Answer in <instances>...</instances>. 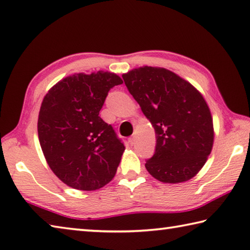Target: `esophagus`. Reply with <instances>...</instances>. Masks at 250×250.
<instances>
[{"instance_id": "1", "label": "esophagus", "mask_w": 250, "mask_h": 250, "mask_svg": "<svg viewBox=\"0 0 250 250\" xmlns=\"http://www.w3.org/2000/svg\"><path fill=\"white\" fill-rule=\"evenodd\" d=\"M128 141H129V143L132 145V144H134V141H135V137L134 135H132V137H130L129 139H128Z\"/></svg>"}]
</instances>
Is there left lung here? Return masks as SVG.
I'll use <instances>...</instances> for the list:
<instances>
[{
    "instance_id": "obj_1",
    "label": "left lung",
    "mask_w": 250,
    "mask_h": 250,
    "mask_svg": "<svg viewBox=\"0 0 250 250\" xmlns=\"http://www.w3.org/2000/svg\"><path fill=\"white\" fill-rule=\"evenodd\" d=\"M122 79L155 130V152L145 163L147 171L167 184L191 179L206 164L214 140L202 95L164 67H139Z\"/></svg>"
}]
</instances>
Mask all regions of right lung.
Segmentation results:
<instances>
[{
	"mask_svg": "<svg viewBox=\"0 0 250 250\" xmlns=\"http://www.w3.org/2000/svg\"><path fill=\"white\" fill-rule=\"evenodd\" d=\"M115 73L73 74L50 88L38 117L40 146L51 170L70 187L90 191L113 178L125 145L99 111L113 86Z\"/></svg>",
	"mask_w": 250,
	"mask_h": 250,
	"instance_id": "obj_1",
	"label": "right lung"
}]
</instances>
